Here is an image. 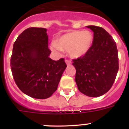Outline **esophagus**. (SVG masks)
Masks as SVG:
<instances>
[{"mask_svg": "<svg viewBox=\"0 0 129 129\" xmlns=\"http://www.w3.org/2000/svg\"><path fill=\"white\" fill-rule=\"evenodd\" d=\"M65 62L68 66H69L71 64V62H70V61H68V60H65Z\"/></svg>", "mask_w": 129, "mask_h": 129, "instance_id": "esophagus-1", "label": "esophagus"}]
</instances>
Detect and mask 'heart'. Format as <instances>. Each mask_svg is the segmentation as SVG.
Wrapping results in <instances>:
<instances>
[{
    "label": "heart",
    "mask_w": 129,
    "mask_h": 129,
    "mask_svg": "<svg viewBox=\"0 0 129 129\" xmlns=\"http://www.w3.org/2000/svg\"><path fill=\"white\" fill-rule=\"evenodd\" d=\"M94 37L88 30H75L63 34L57 38L56 43H52L51 50L57 54L67 51L73 59L85 56L89 52L93 43Z\"/></svg>",
    "instance_id": "obj_1"
}]
</instances>
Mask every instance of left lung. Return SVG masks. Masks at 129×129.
Returning a JSON list of instances; mask_svg holds the SVG:
<instances>
[{
    "label": "left lung",
    "instance_id": "obj_1",
    "mask_svg": "<svg viewBox=\"0 0 129 129\" xmlns=\"http://www.w3.org/2000/svg\"><path fill=\"white\" fill-rule=\"evenodd\" d=\"M94 32L92 47L85 56L73 60L79 90L89 97L107 93L113 85L118 69V49L114 40L103 28L87 26Z\"/></svg>",
    "mask_w": 129,
    "mask_h": 129
}]
</instances>
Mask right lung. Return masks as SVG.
Instances as JSON below:
<instances>
[{"label": "right lung", "mask_w": 129, "mask_h": 129, "mask_svg": "<svg viewBox=\"0 0 129 129\" xmlns=\"http://www.w3.org/2000/svg\"><path fill=\"white\" fill-rule=\"evenodd\" d=\"M47 29L29 28L19 35L13 44L11 68L19 89L29 97L46 99L56 91L67 68L64 59L50 58Z\"/></svg>", "instance_id": "right-lung-1"}]
</instances>
